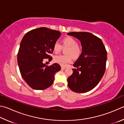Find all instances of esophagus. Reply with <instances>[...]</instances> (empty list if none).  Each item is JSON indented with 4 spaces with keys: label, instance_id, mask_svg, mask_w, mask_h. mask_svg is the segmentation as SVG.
<instances>
[{
    "label": "esophagus",
    "instance_id": "34e87169",
    "mask_svg": "<svg viewBox=\"0 0 124 124\" xmlns=\"http://www.w3.org/2000/svg\"><path fill=\"white\" fill-rule=\"evenodd\" d=\"M66 68V67H64V66H62V67H61V69H62V70L65 69Z\"/></svg>",
    "mask_w": 124,
    "mask_h": 124
}]
</instances>
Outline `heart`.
<instances>
[{
  "mask_svg": "<svg viewBox=\"0 0 124 124\" xmlns=\"http://www.w3.org/2000/svg\"><path fill=\"white\" fill-rule=\"evenodd\" d=\"M62 46L58 42H55L53 46V52L56 54L60 53L62 47H67L65 53L67 55H61L56 56L54 58V61L56 63L62 66H66L71 62L72 57L78 58L82 53L81 46L78 44V41L74 38L68 36L63 39L61 40Z\"/></svg>",
  "mask_w": 124,
  "mask_h": 124,
  "instance_id": "1",
  "label": "heart"
}]
</instances>
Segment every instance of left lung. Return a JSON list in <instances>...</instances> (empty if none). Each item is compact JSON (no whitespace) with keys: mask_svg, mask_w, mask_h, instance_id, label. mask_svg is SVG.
<instances>
[{"mask_svg":"<svg viewBox=\"0 0 124 124\" xmlns=\"http://www.w3.org/2000/svg\"><path fill=\"white\" fill-rule=\"evenodd\" d=\"M67 35L77 38L81 42L82 53L73 64V73L68 78L71 91L85 93L93 89L104 75L107 51L99 38L87 32H71Z\"/></svg>","mask_w":124,"mask_h":124,"instance_id":"1","label":"left lung"}]
</instances>
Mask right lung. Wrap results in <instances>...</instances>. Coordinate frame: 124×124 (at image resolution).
Instances as JSON below:
<instances>
[{
	"label": "right lung",
	"instance_id": "right-lung-1",
	"mask_svg": "<svg viewBox=\"0 0 124 124\" xmlns=\"http://www.w3.org/2000/svg\"><path fill=\"white\" fill-rule=\"evenodd\" d=\"M61 35L60 31L42 27L29 31L22 39L18 64L22 78L32 89L43 90L50 87L55 74L61 70L58 63L46 66L43 63L44 59L52 60L50 54Z\"/></svg>",
	"mask_w": 124,
	"mask_h": 124
}]
</instances>
